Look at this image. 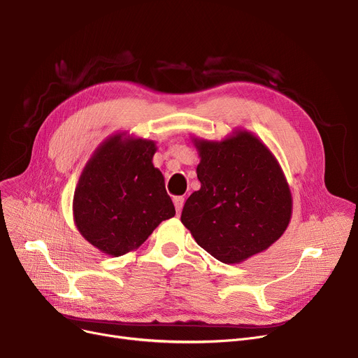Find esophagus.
Here are the masks:
<instances>
[{
  "instance_id": "obj_1",
  "label": "esophagus",
  "mask_w": 358,
  "mask_h": 358,
  "mask_svg": "<svg viewBox=\"0 0 358 358\" xmlns=\"http://www.w3.org/2000/svg\"><path fill=\"white\" fill-rule=\"evenodd\" d=\"M174 206H176L177 213L180 215V212H181V209H182V206H184V197H182V196L174 197Z\"/></svg>"
}]
</instances>
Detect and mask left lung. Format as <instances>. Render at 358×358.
<instances>
[{"label":"left lung","mask_w":358,"mask_h":358,"mask_svg":"<svg viewBox=\"0 0 358 358\" xmlns=\"http://www.w3.org/2000/svg\"><path fill=\"white\" fill-rule=\"evenodd\" d=\"M200 190L187 199L181 222L199 245L224 264L270 248L287 229L293 200L278 161L248 130L222 141L192 138Z\"/></svg>","instance_id":"8db88e82"}]
</instances>
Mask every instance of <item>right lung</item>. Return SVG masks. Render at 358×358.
<instances>
[{
  "mask_svg": "<svg viewBox=\"0 0 358 358\" xmlns=\"http://www.w3.org/2000/svg\"><path fill=\"white\" fill-rule=\"evenodd\" d=\"M157 143L126 131L107 138L85 164L73 193L80 234L110 257L138 250L162 220L176 215L164 176L154 166Z\"/></svg>",
  "mask_w": 358,
  "mask_h": 358,
  "instance_id": "add662e5",
  "label": "right lung"
}]
</instances>
